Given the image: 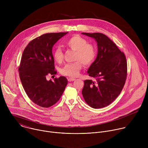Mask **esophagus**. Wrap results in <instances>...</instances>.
Instances as JSON below:
<instances>
[{
  "label": "esophagus",
  "instance_id": "1",
  "mask_svg": "<svg viewBox=\"0 0 148 148\" xmlns=\"http://www.w3.org/2000/svg\"><path fill=\"white\" fill-rule=\"evenodd\" d=\"M74 80H75V78H68V81L69 82H71V81H73Z\"/></svg>",
  "mask_w": 148,
  "mask_h": 148
}]
</instances>
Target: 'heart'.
Returning a JSON list of instances; mask_svg holds the SVG:
<instances>
[{"label":"heart","mask_w":148,"mask_h":148,"mask_svg":"<svg viewBox=\"0 0 148 148\" xmlns=\"http://www.w3.org/2000/svg\"><path fill=\"white\" fill-rule=\"evenodd\" d=\"M70 49L75 51L74 60L76 61L66 64L61 70L62 74L75 77L79 75L82 68V63L85 66H89L94 61L96 50L94 46L88 44L86 39L79 36H74L67 39L64 43ZM54 59L57 62H61L63 58V53L60 47L56 48L53 53Z\"/></svg>","instance_id":"obj_1"}]
</instances>
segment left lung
Here are the masks:
<instances>
[{
    "instance_id": "1",
    "label": "left lung",
    "mask_w": 148,
    "mask_h": 148,
    "mask_svg": "<svg viewBox=\"0 0 148 148\" xmlns=\"http://www.w3.org/2000/svg\"><path fill=\"white\" fill-rule=\"evenodd\" d=\"M81 34L92 37L97 43V58L89 67L88 75L95 78L84 81L82 90L86 103L93 108L111 103L120 94L127 75L125 54L107 36L100 33Z\"/></svg>"
}]
</instances>
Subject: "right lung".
Returning a JSON list of instances; mask_svg holds the SVG:
<instances>
[{
  "label": "right lung",
  "mask_w": 148,
  "mask_h": 148,
  "mask_svg": "<svg viewBox=\"0 0 148 148\" xmlns=\"http://www.w3.org/2000/svg\"><path fill=\"white\" fill-rule=\"evenodd\" d=\"M66 33L41 35L32 40L25 49L18 68L20 78L29 98L38 106L49 108L61 98L68 83L65 77L47 80L57 73L52 49Z\"/></svg>",
  "instance_id": "obj_1"
}]
</instances>
